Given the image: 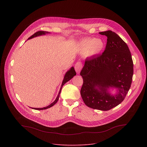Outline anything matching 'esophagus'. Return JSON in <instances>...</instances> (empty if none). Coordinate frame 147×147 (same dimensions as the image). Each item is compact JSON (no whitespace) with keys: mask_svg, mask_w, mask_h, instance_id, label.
Returning <instances> with one entry per match:
<instances>
[{"mask_svg":"<svg viewBox=\"0 0 147 147\" xmlns=\"http://www.w3.org/2000/svg\"><path fill=\"white\" fill-rule=\"evenodd\" d=\"M82 67V64L81 62L78 61V62L76 63V64L75 65V66H74V69H75V70L76 71L77 74L80 73Z\"/></svg>","mask_w":147,"mask_h":147,"instance_id":"1","label":"esophagus"}]
</instances>
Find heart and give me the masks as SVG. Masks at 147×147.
Returning <instances> with one entry per match:
<instances>
[{
    "instance_id": "obj_1",
    "label": "heart",
    "mask_w": 147,
    "mask_h": 147,
    "mask_svg": "<svg viewBox=\"0 0 147 147\" xmlns=\"http://www.w3.org/2000/svg\"><path fill=\"white\" fill-rule=\"evenodd\" d=\"M78 51L81 54L90 57L100 54L105 48V42L102 39L86 38L81 40L77 45Z\"/></svg>"
}]
</instances>
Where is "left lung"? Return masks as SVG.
<instances>
[{
	"label": "left lung",
	"mask_w": 147,
	"mask_h": 147,
	"mask_svg": "<svg viewBox=\"0 0 147 147\" xmlns=\"http://www.w3.org/2000/svg\"><path fill=\"white\" fill-rule=\"evenodd\" d=\"M107 36L105 49L101 55L86 60L80 75L83 78L80 94L87 107L109 111L119 105L131 84L133 62L127 45L115 32H99ZM110 88L117 93L112 95Z\"/></svg>",
	"instance_id": "obj_1"
}]
</instances>
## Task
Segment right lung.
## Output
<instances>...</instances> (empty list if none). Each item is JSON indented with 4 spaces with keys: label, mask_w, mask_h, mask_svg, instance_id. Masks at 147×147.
I'll use <instances>...</instances> for the list:
<instances>
[{
    "label": "right lung",
    "mask_w": 147,
    "mask_h": 147,
    "mask_svg": "<svg viewBox=\"0 0 147 147\" xmlns=\"http://www.w3.org/2000/svg\"><path fill=\"white\" fill-rule=\"evenodd\" d=\"M50 32H48V31H38L36 32H35V34H34L32 36H31L28 39H31L32 38H34V37H36V36H40V35H45L47 34H49ZM76 75V73L75 71V70H74V68L73 67H71L70 69L69 70H68L65 75V77H64V78H63V82H62V84H61V87H60V91L59 92V94L57 95V98H56L55 100L52 102L51 104H50L49 105H48V107H44V108H32V109H35V110H44V109H47L48 108H49L52 107H53L54 105L57 102L58 99H59V96H60V92H61V88H62V87L64 86V84L65 83H66L67 81H69L70 80H71L74 76Z\"/></svg>",
    "instance_id": "1"
}]
</instances>
